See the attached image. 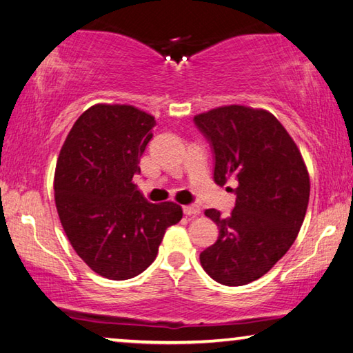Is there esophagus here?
Wrapping results in <instances>:
<instances>
[{"label":"esophagus","mask_w":353,"mask_h":353,"mask_svg":"<svg viewBox=\"0 0 353 353\" xmlns=\"http://www.w3.org/2000/svg\"><path fill=\"white\" fill-rule=\"evenodd\" d=\"M183 213L187 214V216H198V214L201 213V207L199 205H185Z\"/></svg>","instance_id":"obj_1"}]
</instances>
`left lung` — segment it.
<instances>
[{
	"label": "left lung",
	"instance_id": "left-lung-1",
	"mask_svg": "<svg viewBox=\"0 0 353 353\" xmlns=\"http://www.w3.org/2000/svg\"><path fill=\"white\" fill-rule=\"evenodd\" d=\"M194 123L213 146L214 182H238L229 216L205 210L219 235L201 252V265L218 283L248 285L265 276L297 238L310 198L307 165L282 123L265 109L221 105L196 115Z\"/></svg>",
	"mask_w": 353,
	"mask_h": 353
}]
</instances>
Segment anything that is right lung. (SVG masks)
<instances>
[{
    "instance_id": "1",
    "label": "right lung",
    "mask_w": 353,
    "mask_h": 353,
    "mask_svg": "<svg viewBox=\"0 0 353 353\" xmlns=\"http://www.w3.org/2000/svg\"><path fill=\"white\" fill-rule=\"evenodd\" d=\"M154 117L129 104H94L77 118L59 154L54 199L76 254L99 276L126 280L155 260L176 202L151 204L137 190Z\"/></svg>"
}]
</instances>
